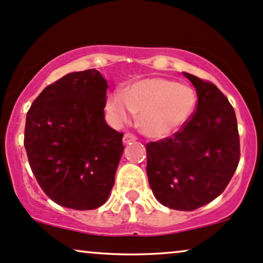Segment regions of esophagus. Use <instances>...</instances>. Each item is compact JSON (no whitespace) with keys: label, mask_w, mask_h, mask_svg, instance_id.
<instances>
[{"label":"esophagus","mask_w":263,"mask_h":263,"mask_svg":"<svg viewBox=\"0 0 263 263\" xmlns=\"http://www.w3.org/2000/svg\"><path fill=\"white\" fill-rule=\"evenodd\" d=\"M135 140H137V137L130 134V133H126V134H124V137H123V142H124V144H130V142Z\"/></svg>","instance_id":"34e87169"}]
</instances>
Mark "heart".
Returning a JSON list of instances; mask_svg holds the SVG:
<instances>
[{
	"instance_id": "obj_1",
	"label": "heart",
	"mask_w": 263,
	"mask_h": 263,
	"mask_svg": "<svg viewBox=\"0 0 263 263\" xmlns=\"http://www.w3.org/2000/svg\"><path fill=\"white\" fill-rule=\"evenodd\" d=\"M196 91L186 84L164 78L135 83L122 93H113L107 109L118 122L139 113L138 125L146 137L161 139L173 134L191 118L196 109Z\"/></svg>"
}]
</instances>
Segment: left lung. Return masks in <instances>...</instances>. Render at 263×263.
Segmentation results:
<instances>
[{
	"label": "left lung",
	"mask_w": 263,
	"mask_h": 263,
	"mask_svg": "<svg viewBox=\"0 0 263 263\" xmlns=\"http://www.w3.org/2000/svg\"><path fill=\"white\" fill-rule=\"evenodd\" d=\"M183 74L196 89V109L173 137L146 144V172L158 202L193 211L224 191L240 160V141L234 108L221 90Z\"/></svg>",
	"instance_id": "obj_1"
}]
</instances>
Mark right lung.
<instances>
[{
    "label": "right lung",
    "mask_w": 263,
    "mask_h": 263,
    "mask_svg": "<svg viewBox=\"0 0 263 263\" xmlns=\"http://www.w3.org/2000/svg\"><path fill=\"white\" fill-rule=\"evenodd\" d=\"M107 82L99 70L69 73L45 87L27 113L24 146L44 193L58 205L93 210L108 199L123 133L105 121Z\"/></svg>",
    "instance_id": "right-lung-1"
}]
</instances>
